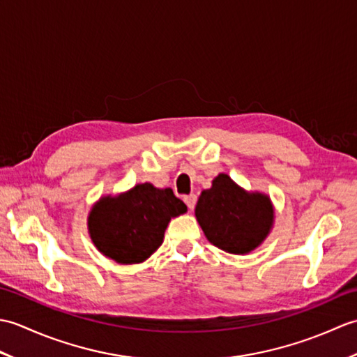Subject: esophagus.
Listing matches in <instances>:
<instances>
[{
  "label": "esophagus",
  "instance_id": "obj_1",
  "mask_svg": "<svg viewBox=\"0 0 357 357\" xmlns=\"http://www.w3.org/2000/svg\"><path fill=\"white\" fill-rule=\"evenodd\" d=\"M196 201H198V198H196V195H188V196H185V198H184V202L187 204V207L190 208V210L195 208Z\"/></svg>",
  "mask_w": 357,
  "mask_h": 357
}]
</instances>
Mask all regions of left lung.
<instances>
[{"label": "left lung", "mask_w": 357, "mask_h": 357, "mask_svg": "<svg viewBox=\"0 0 357 357\" xmlns=\"http://www.w3.org/2000/svg\"><path fill=\"white\" fill-rule=\"evenodd\" d=\"M195 215L211 244L233 255L259 247L275 221L267 195L245 192L225 173H219L201 193Z\"/></svg>", "instance_id": "8db88e82"}]
</instances>
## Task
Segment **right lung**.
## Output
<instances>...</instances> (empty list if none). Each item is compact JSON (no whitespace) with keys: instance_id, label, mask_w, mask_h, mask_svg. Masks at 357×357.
<instances>
[{"instance_id":"right-lung-1","label":"right lung","mask_w":357,"mask_h":357,"mask_svg":"<svg viewBox=\"0 0 357 357\" xmlns=\"http://www.w3.org/2000/svg\"><path fill=\"white\" fill-rule=\"evenodd\" d=\"M185 211L172 188L138 184L95 204L87 219L89 234L104 256L124 265L139 264L161 247L170 219Z\"/></svg>"}]
</instances>
